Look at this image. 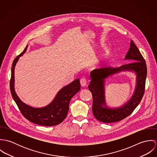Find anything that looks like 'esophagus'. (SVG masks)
<instances>
[{"instance_id": "obj_1", "label": "esophagus", "mask_w": 157, "mask_h": 157, "mask_svg": "<svg viewBox=\"0 0 157 157\" xmlns=\"http://www.w3.org/2000/svg\"><path fill=\"white\" fill-rule=\"evenodd\" d=\"M80 83L82 86H85L86 85V80L85 78H82L80 80Z\"/></svg>"}]
</instances>
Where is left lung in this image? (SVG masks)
Here are the masks:
<instances>
[{"label": "left lung", "mask_w": 157, "mask_h": 157, "mask_svg": "<svg viewBox=\"0 0 157 157\" xmlns=\"http://www.w3.org/2000/svg\"><path fill=\"white\" fill-rule=\"evenodd\" d=\"M129 63L120 67H103L93 70L90 74V82L88 88L92 95V112L98 121L113 123L123 120L129 116L140 103L145 90L147 67L146 61L132 40L125 57ZM134 71L137 75L136 87L131 99L123 106L109 109L105 105L104 96V79L121 71Z\"/></svg>", "instance_id": "left-lung-1"}]
</instances>
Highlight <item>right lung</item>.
I'll use <instances>...</instances> for the list:
<instances>
[{"mask_svg": "<svg viewBox=\"0 0 157 157\" xmlns=\"http://www.w3.org/2000/svg\"><path fill=\"white\" fill-rule=\"evenodd\" d=\"M28 46L13 61L10 80V90L12 97L23 117L35 124L52 126L61 123L67 116L71 99L80 90L79 79H76L60 90L52 101L48 106L41 108L29 106L19 99L14 90V68L21 56L25 52Z\"/></svg>", "mask_w": 157, "mask_h": 157, "instance_id": "1", "label": "right lung"}]
</instances>
